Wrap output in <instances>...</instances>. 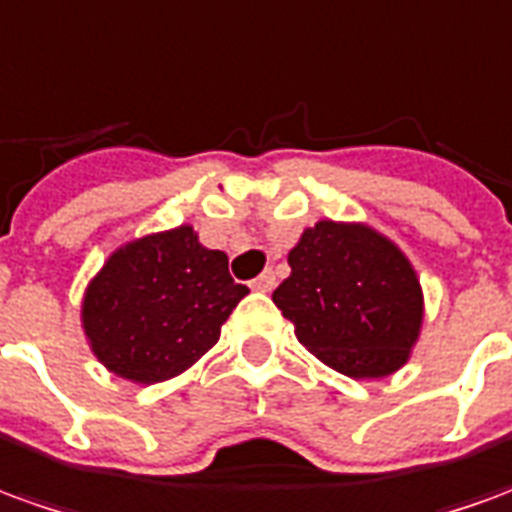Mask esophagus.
Masks as SVG:
<instances>
[{
  "instance_id": "esophagus-1",
  "label": "esophagus",
  "mask_w": 512,
  "mask_h": 512,
  "mask_svg": "<svg viewBox=\"0 0 512 512\" xmlns=\"http://www.w3.org/2000/svg\"><path fill=\"white\" fill-rule=\"evenodd\" d=\"M274 285H277V277H274V271H263V274H260L257 280H252V288H255V291H263V294H266V291H271Z\"/></svg>"
}]
</instances>
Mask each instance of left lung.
Here are the masks:
<instances>
[{
	"label": "left lung",
	"mask_w": 512,
	"mask_h": 512,
	"mask_svg": "<svg viewBox=\"0 0 512 512\" xmlns=\"http://www.w3.org/2000/svg\"><path fill=\"white\" fill-rule=\"evenodd\" d=\"M288 266L271 300L322 364L350 378H384L409 361L423 325V288L387 235L319 221L288 252Z\"/></svg>",
	"instance_id": "left-lung-1"
}]
</instances>
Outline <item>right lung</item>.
Returning <instances> with one entry per match:
<instances>
[{"instance_id":"1","label":"right lung","mask_w":512,"mask_h":512,"mask_svg":"<svg viewBox=\"0 0 512 512\" xmlns=\"http://www.w3.org/2000/svg\"><path fill=\"white\" fill-rule=\"evenodd\" d=\"M249 288L229 260L182 227L128 241L86 285L83 333L97 361L134 384H159L193 367L221 336Z\"/></svg>"}]
</instances>
